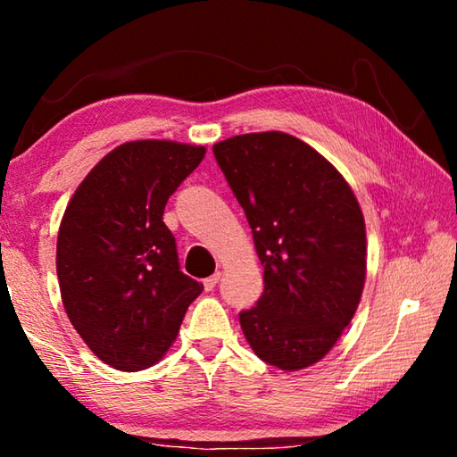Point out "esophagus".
Masks as SVG:
<instances>
[{
  "label": "esophagus",
  "mask_w": 457,
  "mask_h": 457,
  "mask_svg": "<svg viewBox=\"0 0 457 457\" xmlns=\"http://www.w3.org/2000/svg\"><path fill=\"white\" fill-rule=\"evenodd\" d=\"M220 272H215V274H212L210 278H205V280H204V286H205V290L207 292H212L213 288H215V284H218L220 282Z\"/></svg>",
  "instance_id": "1"
}]
</instances>
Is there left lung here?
<instances>
[{"label":"left lung","instance_id":"obj_1","mask_svg":"<svg viewBox=\"0 0 457 457\" xmlns=\"http://www.w3.org/2000/svg\"><path fill=\"white\" fill-rule=\"evenodd\" d=\"M213 154L264 266V294L239 312L247 343L272 367H311L349 327L365 286L357 197L320 153L278 130L226 138Z\"/></svg>","mask_w":457,"mask_h":457}]
</instances>
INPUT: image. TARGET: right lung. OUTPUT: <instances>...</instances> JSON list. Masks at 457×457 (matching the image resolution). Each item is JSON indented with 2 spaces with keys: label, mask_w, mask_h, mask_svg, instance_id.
Returning a JSON list of instances; mask_svg holds the SVG:
<instances>
[{
  "label": "right lung",
  "mask_w": 457,
  "mask_h": 457,
  "mask_svg": "<svg viewBox=\"0 0 457 457\" xmlns=\"http://www.w3.org/2000/svg\"><path fill=\"white\" fill-rule=\"evenodd\" d=\"M204 146L133 141L87 175L60 223L56 272L66 314L88 349L119 370L157 362L204 284L179 268L169 197Z\"/></svg>",
  "instance_id": "1"
}]
</instances>
